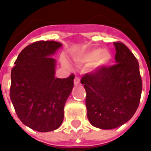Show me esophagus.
<instances>
[{
	"label": "esophagus",
	"instance_id": "34e87169",
	"mask_svg": "<svg viewBox=\"0 0 151 151\" xmlns=\"http://www.w3.org/2000/svg\"><path fill=\"white\" fill-rule=\"evenodd\" d=\"M74 84L76 85H80V79H79L78 76H76L75 77V80H74Z\"/></svg>",
	"mask_w": 151,
	"mask_h": 151
}]
</instances>
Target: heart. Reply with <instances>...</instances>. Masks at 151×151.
<instances>
[{
  "instance_id": "obj_1",
  "label": "heart",
  "mask_w": 151,
  "mask_h": 151,
  "mask_svg": "<svg viewBox=\"0 0 151 151\" xmlns=\"http://www.w3.org/2000/svg\"><path fill=\"white\" fill-rule=\"evenodd\" d=\"M112 60V55L107 51H103L102 49H94L86 52L77 57V61L84 65H91L92 70L99 71L107 67ZM66 63L65 60H63Z\"/></svg>"
}]
</instances>
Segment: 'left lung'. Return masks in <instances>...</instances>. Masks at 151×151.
<instances>
[{"mask_svg":"<svg viewBox=\"0 0 151 151\" xmlns=\"http://www.w3.org/2000/svg\"><path fill=\"white\" fill-rule=\"evenodd\" d=\"M113 44L116 64L86 74L81 80L86 91L88 120L101 129H113L127 123L136 112L142 91L136 58L123 43Z\"/></svg>","mask_w":151,"mask_h":151,"instance_id":"1","label":"left lung"}]
</instances>
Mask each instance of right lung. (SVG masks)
<instances>
[{
    "label": "right lung",
    "mask_w": 151,
    "mask_h": 151,
    "mask_svg": "<svg viewBox=\"0 0 151 151\" xmlns=\"http://www.w3.org/2000/svg\"><path fill=\"white\" fill-rule=\"evenodd\" d=\"M61 46L55 41L29 44L19 54L11 72V101L22 124L33 130H55L64 120V107L75 76L55 77L56 60L52 56Z\"/></svg>",
    "instance_id": "obj_1"
}]
</instances>
